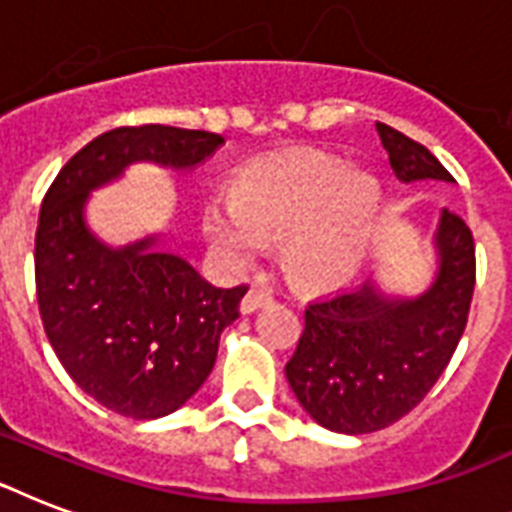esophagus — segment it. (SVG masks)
<instances>
[{
	"instance_id": "esophagus-1",
	"label": "esophagus",
	"mask_w": 512,
	"mask_h": 512,
	"mask_svg": "<svg viewBox=\"0 0 512 512\" xmlns=\"http://www.w3.org/2000/svg\"><path fill=\"white\" fill-rule=\"evenodd\" d=\"M265 305H271V295L263 292V289H249L244 300H241V313H255L265 308Z\"/></svg>"
}]
</instances>
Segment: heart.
Segmentation results:
<instances>
[{"label": "heart", "mask_w": 512, "mask_h": 512, "mask_svg": "<svg viewBox=\"0 0 512 512\" xmlns=\"http://www.w3.org/2000/svg\"><path fill=\"white\" fill-rule=\"evenodd\" d=\"M380 209L372 177L319 151L265 164L239 183L233 201L204 212L209 241L247 265L263 241L281 247V268L303 292H332L356 273Z\"/></svg>", "instance_id": "obj_1"}]
</instances>
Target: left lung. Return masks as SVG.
Instances as JSON below:
<instances>
[{
    "mask_svg": "<svg viewBox=\"0 0 512 512\" xmlns=\"http://www.w3.org/2000/svg\"><path fill=\"white\" fill-rule=\"evenodd\" d=\"M401 183L454 177L417 140L377 122ZM438 273L422 295L390 300L364 287L305 308V329L287 380L303 409L335 433H374L409 414L452 361L476 287V244L460 215L441 209Z\"/></svg>",
    "mask_w": 512,
    "mask_h": 512,
    "instance_id": "left-lung-1",
    "label": "left lung"
}]
</instances>
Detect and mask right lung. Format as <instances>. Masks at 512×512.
<instances>
[{
    "mask_svg": "<svg viewBox=\"0 0 512 512\" xmlns=\"http://www.w3.org/2000/svg\"><path fill=\"white\" fill-rule=\"evenodd\" d=\"M220 146L215 132L116 127L71 156L44 193L34 276L47 340L87 396L132 420L175 412L204 385L247 287H212L183 257L154 249L156 236L106 247L84 204L132 162L191 170Z\"/></svg>",
    "mask_w": 512,
    "mask_h": 512,
    "instance_id": "right-lung-1",
    "label": "right lung"
}]
</instances>
